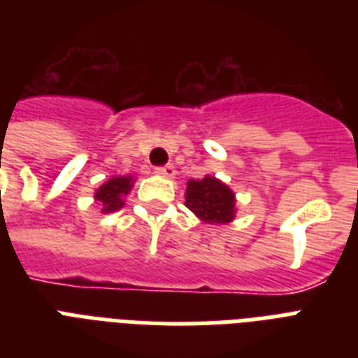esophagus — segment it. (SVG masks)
I'll return each instance as SVG.
<instances>
[{
  "label": "esophagus",
  "instance_id": "esophagus-1",
  "mask_svg": "<svg viewBox=\"0 0 358 358\" xmlns=\"http://www.w3.org/2000/svg\"><path fill=\"white\" fill-rule=\"evenodd\" d=\"M156 174H157V176H163V178H174V174H176V169H174L173 165L157 167Z\"/></svg>",
  "mask_w": 358,
  "mask_h": 358
}]
</instances>
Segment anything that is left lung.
I'll use <instances>...</instances> for the list:
<instances>
[{
	"instance_id": "8db88e82",
	"label": "left lung",
	"mask_w": 358,
	"mask_h": 358,
	"mask_svg": "<svg viewBox=\"0 0 358 358\" xmlns=\"http://www.w3.org/2000/svg\"><path fill=\"white\" fill-rule=\"evenodd\" d=\"M184 204L206 224H227L236 217V193L210 174L187 182Z\"/></svg>"
}]
</instances>
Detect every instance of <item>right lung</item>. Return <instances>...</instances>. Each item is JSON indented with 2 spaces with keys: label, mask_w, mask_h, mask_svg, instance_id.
I'll use <instances>...</instances> for the list:
<instances>
[{
  "label": "right lung",
  "mask_w": 358,
  "mask_h": 358,
  "mask_svg": "<svg viewBox=\"0 0 358 358\" xmlns=\"http://www.w3.org/2000/svg\"><path fill=\"white\" fill-rule=\"evenodd\" d=\"M135 184V176H111L94 193V201L102 206L103 213L119 212L126 204V196Z\"/></svg>",
  "instance_id": "right-lung-1"
}]
</instances>
